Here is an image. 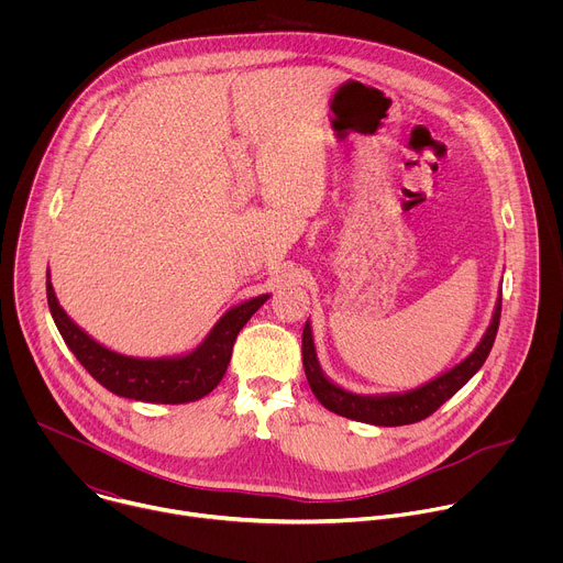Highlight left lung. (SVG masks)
Listing matches in <instances>:
<instances>
[{"instance_id": "1", "label": "left lung", "mask_w": 563, "mask_h": 563, "mask_svg": "<svg viewBox=\"0 0 563 563\" xmlns=\"http://www.w3.org/2000/svg\"><path fill=\"white\" fill-rule=\"evenodd\" d=\"M501 318V296L495 302V311L490 318V325L486 334L481 336L478 345L454 367L439 374L437 378L408 389V391H389V394H356L341 385H336L318 363L316 345H313V332L311 323L307 320L302 330V367L305 376L309 380V387L313 396L320 400V406H325L330 412L378 426V428H394V426H408L423 421L432 412H437L448 398H452L478 369L486 363L495 336L499 330Z\"/></svg>"}]
</instances>
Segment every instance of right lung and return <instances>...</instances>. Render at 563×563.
Instances as JSON below:
<instances>
[{"label":"right lung","mask_w":563,"mask_h":563,"mask_svg":"<svg viewBox=\"0 0 563 563\" xmlns=\"http://www.w3.org/2000/svg\"><path fill=\"white\" fill-rule=\"evenodd\" d=\"M46 298L64 343L100 385L118 396L142 400V404L178 406L207 396L222 380L238 332L267 302L269 294H261L227 309L202 343L191 352L159 358L126 356L89 336L62 309L51 283V272H46Z\"/></svg>","instance_id":"1"}]
</instances>
